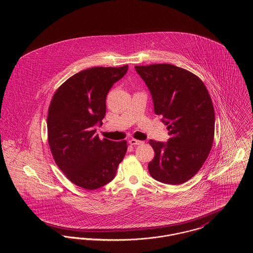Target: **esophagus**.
I'll use <instances>...</instances> for the list:
<instances>
[{
    "instance_id": "1",
    "label": "esophagus",
    "mask_w": 253,
    "mask_h": 253,
    "mask_svg": "<svg viewBox=\"0 0 253 253\" xmlns=\"http://www.w3.org/2000/svg\"><path fill=\"white\" fill-rule=\"evenodd\" d=\"M129 144H130V145L143 144V141H140V140H137V139H134V138H132V139H130V140H129Z\"/></svg>"
}]
</instances>
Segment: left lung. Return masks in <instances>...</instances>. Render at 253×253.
<instances>
[{
	"mask_svg": "<svg viewBox=\"0 0 253 253\" xmlns=\"http://www.w3.org/2000/svg\"><path fill=\"white\" fill-rule=\"evenodd\" d=\"M135 70L169 135L167 143L149 141L155 151L149 172L156 180L179 185L200 170L211 150L215 115L211 95L198 76L172 64L135 66Z\"/></svg>",
	"mask_w": 253,
	"mask_h": 253,
	"instance_id": "8db88e82",
	"label": "left lung"
}]
</instances>
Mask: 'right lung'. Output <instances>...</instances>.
<instances>
[{
    "instance_id": "add662e5",
    "label": "right lung",
    "mask_w": 253,
    "mask_h": 253,
    "mask_svg": "<svg viewBox=\"0 0 253 253\" xmlns=\"http://www.w3.org/2000/svg\"><path fill=\"white\" fill-rule=\"evenodd\" d=\"M128 66L77 73L54 92L47 112V141L55 164L75 185L95 190L113 180L126 141L100 139L94 126L106 114V96Z\"/></svg>"
}]
</instances>
